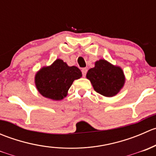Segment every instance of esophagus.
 <instances>
[{"label":"esophagus","instance_id":"esophagus-1","mask_svg":"<svg viewBox=\"0 0 156 156\" xmlns=\"http://www.w3.org/2000/svg\"><path fill=\"white\" fill-rule=\"evenodd\" d=\"M81 72H82V75L83 76H85L86 74H87V69L86 68H83L82 69H81Z\"/></svg>","mask_w":156,"mask_h":156}]
</instances>
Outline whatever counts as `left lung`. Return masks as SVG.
<instances>
[{"instance_id":"8db88e82","label":"left lung","mask_w":156,"mask_h":156,"mask_svg":"<svg viewBox=\"0 0 156 156\" xmlns=\"http://www.w3.org/2000/svg\"><path fill=\"white\" fill-rule=\"evenodd\" d=\"M86 77L94 89L106 97L117 95L125 83L122 69L103 59L96 61L95 66L88 70Z\"/></svg>"}]
</instances>
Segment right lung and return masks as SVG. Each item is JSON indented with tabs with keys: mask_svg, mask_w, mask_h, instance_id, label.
Returning <instances> with one entry per match:
<instances>
[{
	"mask_svg": "<svg viewBox=\"0 0 156 156\" xmlns=\"http://www.w3.org/2000/svg\"><path fill=\"white\" fill-rule=\"evenodd\" d=\"M81 76L82 74L78 67L69 66L63 60L57 59L50 66L42 67L36 72L34 84L43 97L61 100L67 96L73 81Z\"/></svg>",
	"mask_w": 156,
	"mask_h": 156,
	"instance_id": "right-lung-1",
	"label": "right lung"
}]
</instances>
